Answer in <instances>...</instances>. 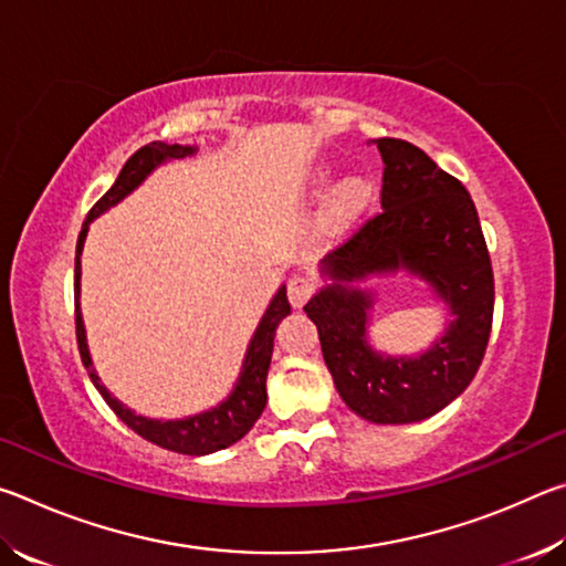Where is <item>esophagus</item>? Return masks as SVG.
Masks as SVG:
<instances>
[{
    "label": "esophagus",
    "mask_w": 566,
    "mask_h": 566,
    "mask_svg": "<svg viewBox=\"0 0 566 566\" xmlns=\"http://www.w3.org/2000/svg\"><path fill=\"white\" fill-rule=\"evenodd\" d=\"M317 292V280L310 274H294L290 284H286V294H290V302L294 310H300V306L306 304V300Z\"/></svg>",
    "instance_id": "esophagus-1"
}]
</instances>
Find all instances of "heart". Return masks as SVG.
<instances>
[{"label":"heart","instance_id":"1","mask_svg":"<svg viewBox=\"0 0 566 566\" xmlns=\"http://www.w3.org/2000/svg\"><path fill=\"white\" fill-rule=\"evenodd\" d=\"M369 191L371 185L367 179L361 177H354L347 179L337 191V199H334V214L337 217H352L354 212H359L364 207V202L369 199Z\"/></svg>","mask_w":566,"mask_h":566}]
</instances>
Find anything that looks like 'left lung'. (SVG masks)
I'll list each match as a JSON object with an SVG mask.
<instances>
[{
    "mask_svg": "<svg viewBox=\"0 0 566 566\" xmlns=\"http://www.w3.org/2000/svg\"><path fill=\"white\" fill-rule=\"evenodd\" d=\"M385 161L381 212L369 217L324 260L337 284L304 304L317 324L324 361L347 407L375 424H409L444 409L474 379L490 344L494 272L476 207L462 181L405 139H371ZM415 271L446 296L458 319L417 360L379 358L366 347L370 297L344 281Z\"/></svg>",
    "mask_w": 566,
    "mask_h": 566,
    "instance_id": "1",
    "label": "left lung"
}]
</instances>
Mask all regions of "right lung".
Returning <instances> with one entry per match:
<instances>
[{"mask_svg":"<svg viewBox=\"0 0 566 566\" xmlns=\"http://www.w3.org/2000/svg\"><path fill=\"white\" fill-rule=\"evenodd\" d=\"M191 147H179V145H161V142H151V145L142 147L134 151V155L127 159V165L122 167L119 177L114 185L107 189L97 205L90 209L87 219H84V227L80 232V239H76V260H74V324H76V344H80V354H82V364L90 371V379L94 381V387L99 389V395L107 401L109 409L117 415L124 424H127L132 432H137L142 439L157 444L161 449H169V452L177 454H189V457H199V454H212L217 449H224L229 444H234L242 439L249 429L254 427V421L260 419L266 405V371H270V361H272V349H274V332L276 324H280L286 314H290V300H286V290H280V294L274 296V302L266 310L264 319L260 327H256V334L252 344H249L247 359H244V371L239 377V385L232 391L224 405H219L212 411H205L199 417H189L181 421H157V419H147L129 411L127 407H122L117 399H114L99 377L94 375L92 369V359H90V349H87V339H84V324H82V314H80V254H82V244L84 237H87L90 222L94 217H99L104 209H109L112 205H117L122 197H127L129 191L145 179L151 169H155L159 161L165 159H175V157H187L191 155Z\"/></svg>","mask_w":566,"mask_h":566,"instance_id":"obj_1","label":"right lung"}]
</instances>
